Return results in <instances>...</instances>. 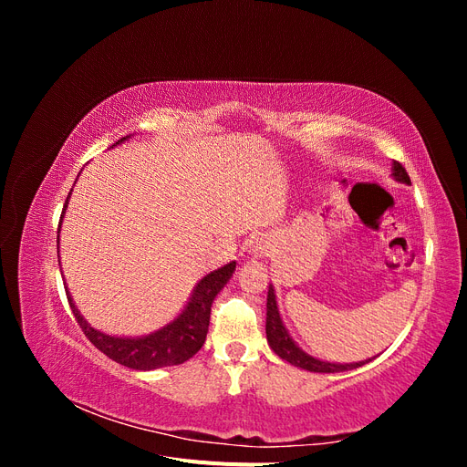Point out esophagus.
<instances>
[{
	"label": "esophagus",
	"mask_w": 467,
	"mask_h": 467,
	"mask_svg": "<svg viewBox=\"0 0 467 467\" xmlns=\"http://www.w3.org/2000/svg\"><path fill=\"white\" fill-rule=\"evenodd\" d=\"M251 251H253V253H259V251H261V247H259V245H255V247H253Z\"/></svg>",
	"instance_id": "esophagus-1"
}]
</instances>
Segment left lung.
Instances as JSON below:
<instances>
[{
    "mask_svg": "<svg viewBox=\"0 0 467 467\" xmlns=\"http://www.w3.org/2000/svg\"><path fill=\"white\" fill-rule=\"evenodd\" d=\"M391 177L400 182H405V185H411V179H409L407 171L403 169V165L400 161L391 163ZM266 341L268 347H271L276 355L290 362L292 366H298V368H304L307 372H321V374H333V372H347V370H355L358 366H364L368 360L362 362H350V364H341V362H327V360H319L312 355H307L298 345L294 343V338L290 337L288 329L282 323L278 306H276V294L273 285L268 286V294H266Z\"/></svg>",
    "mask_w": 467,
    "mask_h": 467,
    "instance_id": "left-lung-1",
    "label": "left lung"
}]
</instances>
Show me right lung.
Here are the masks:
<instances>
[{
    "label": "right lung",
    "instance_id": "right-lung-1",
    "mask_svg": "<svg viewBox=\"0 0 467 467\" xmlns=\"http://www.w3.org/2000/svg\"><path fill=\"white\" fill-rule=\"evenodd\" d=\"M129 138L130 136L120 138L115 146L126 142ZM72 191H69V194H72ZM69 194L62 210L60 223L66 214ZM58 245H60V225H58ZM234 271H235V261L220 266L218 271L208 273L204 278L196 282L187 306L182 307V312L173 321H169L161 329L142 337H117V335H107L103 331L91 327V325L86 321V317L79 314L78 306L74 304L72 294L67 292V286L66 285L64 286H66L69 307H72L81 331L86 333V337L103 352V355H107L109 358H112L122 366H129L132 370H155V368H165V366L187 362L202 348L206 341V333H208L212 302H214L220 290L228 285Z\"/></svg>",
    "mask_w": 467,
    "mask_h": 467
}]
</instances>
